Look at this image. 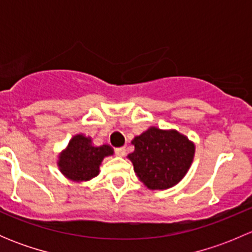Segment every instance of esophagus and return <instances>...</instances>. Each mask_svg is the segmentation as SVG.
<instances>
[{
	"instance_id": "obj_1",
	"label": "esophagus",
	"mask_w": 252,
	"mask_h": 252,
	"mask_svg": "<svg viewBox=\"0 0 252 252\" xmlns=\"http://www.w3.org/2000/svg\"><path fill=\"white\" fill-rule=\"evenodd\" d=\"M126 147H117L116 149V155L119 157H123L126 155Z\"/></svg>"
}]
</instances>
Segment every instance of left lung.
I'll list each match as a JSON object with an SVG mask.
<instances>
[{"label": "left lung", "mask_w": 252, "mask_h": 252, "mask_svg": "<svg viewBox=\"0 0 252 252\" xmlns=\"http://www.w3.org/2000/svg\"><path fill=\"white\" fill-rule=\"evenodd\" d=\"M135 150L128 155L134 172L145 187L164 190L174 187L189 171L195 145L179 131L151 126L131 141Z\"/></svg>", "instance_id": "8db88e82"}]
</instances>
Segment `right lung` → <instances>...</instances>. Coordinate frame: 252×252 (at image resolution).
<instances>
[{
    "instance_id": "right-lung-1",
    "label": "right lung",
    "mask_w": 252,
    "mask_h": 252,
    "mask_svg": "<svg viewBox=\"0 0 252 252\" xmlns=\"http://www.w3.org/2000/svg\"><path fill=\"white\" fill-rule=\"evenodd\" d=\"M113 155L110 145L94 146L89 136L78 134L70 139L68 146L58 156V168L64 177L73 182H86L100 172L105 157Z\"/></svg>"
}]
</instances>
